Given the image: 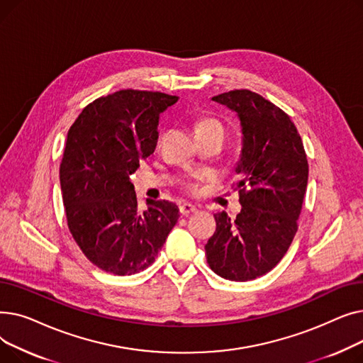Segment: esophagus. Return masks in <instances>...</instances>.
Masks as SVG:
<instances>
[{
  "instance_id": "obj_1",
  "label": "esophagus",
  "mask_w": 363,
  "mask_h": 363,
  "mask_svg": "<svg viewBox=\"0 0 363 363\" xmlns=\"http://www.w3.org/2000/svg\"><path fill=\"white\" fill-rule=\"evenodd\" d=\"M179 212H181L182 216H188L191 213H196L197 207L193 206V204H189V203H182V204H179Z\"/></svg>"
}]
</instances>
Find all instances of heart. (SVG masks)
Masks as SVG:
<instances>
[{
    "label": "heart",
    "instance_id": "heart-1",
    "mask_svg": "<svg viewBox=\"0 0 363 363\" xmlns=\"http://www.w3.org/2000/svg\"><path fill=\"white\" fill-rule=\"evenodd\" d=\"M194 129H196V133H212V132H220V133H225V128L223 125L215 119V118H200L196 125H194ZM200 181L201 178L200 177H194L193 179H189L185 182V189L188 193L191 194H197L199 193V185H200Z\"/></svg>",
    "mask_w": 363,
    "mask_h": 363
}]
</instances>
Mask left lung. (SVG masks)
<instances>
[{
    "label": "left lung",
    "instance_id": "left-lung-1",
    "mask_svg": "<svg viewBox=\"0 0 363 363\" xmlns=\"http://www.w3.org/2000/svg\"><path fill=\"white\" fill-rule=\"evenodd\" d=\"M238 114L242 150L235 174L241 212L233 219L215 215L216 231L208 238L207 263L219 277L250 281L272 271L297 233L306 194L309 164L290 116L249 89H234L212 99Z\"/></svg>",
    "mask_w": 363,
    "mask_h": 363
}]
</instances>
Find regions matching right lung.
Segmentation results:
<instances>
[{"label":"right lung","mask_w":363,"mask_h":363,"mask_svg":"<svg viewBox=\"0 0 363 363\" xmlns=\"http://www.w3.org/2000/svg\"><path fill=\"white\" fill-rule=\"evenodd\" d=\"M177 95L122 89L88 104L67 132L60 185L69 231L89 262L132 275L155 262L179 218L175 203L140 211L130 175L156 148L159 118Z\"/></svg>","instance_id":"1"}]
</instances>
